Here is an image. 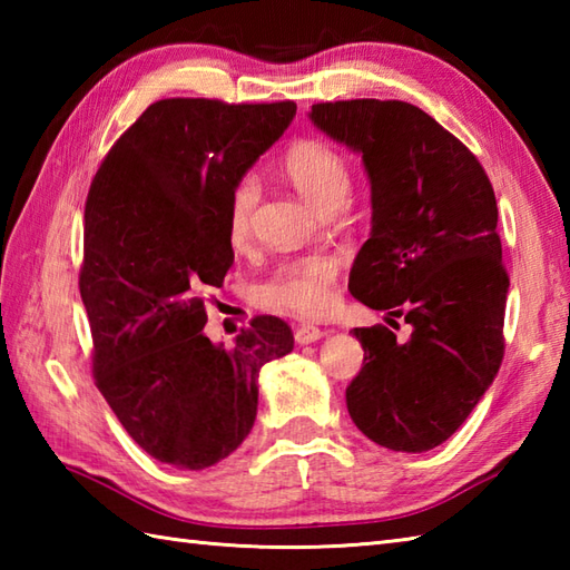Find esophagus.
<instances>
[{"label":"esophagus","mask_w":570,"mask_h":570,"mask_svg":"<svg viewBox=\"0 0 570 570\" xmlns=\"http://www.w3.org/2000/svg\"><path fill=\"white\" fill-rule=\"evenodd\" d=\"M323 335H325V333L318 328V325H313V323H304V325H298L296 333H294V337H296V343H298V345L316 343V341H321Z\"/></svg>","instance_id":"34e87169"}]
</instances>
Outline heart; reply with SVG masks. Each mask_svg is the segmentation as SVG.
<instances>
[{"label":"heart","mask_w":570,"mask_h":570,"mask_svg":"<svg viewBox=\"0 0 570 570\" xmlns=\"http://www.w3.org/2000/svg\"><path fill=\"white\" fill-rule=\"evenodd\" d=\"M284 174L323 213L343 205L353 188V171L341 149L325 139H301L284 156ZM262 198V184L254 174H242L227 193L225 225L233 247H242L252 233V217ZM337 262L331 254L311 252L288 257L259 286L262 306L311 318L335 304Z\"/></svg>","instance_id":"b5f03b06"}]
</instances>
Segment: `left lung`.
Segmentation results:
<instances>
[{
  "label": "left lung",
  "mask_w": 570,
  "mask_h": 570,
  "mask_svg": "<svg viewBox=\"0 0 570 570\" xmlns=\"http://www.w3.org/2000/svg\"><path fill=\"white\" fill-rule=\"evenodd\" d=\"M313 125L362 154L372 184V235L350 272V294L377 323L355 328L365 350L347 411L370 441L423 453L460 429L504 357L510 274L498 200L485 168L431 115L402 100L311 107Z\"/></svg>",
  "instance_id": "left-lung-1"
}]
</instances>
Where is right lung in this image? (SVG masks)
Returning a JSON list of instances; mask_svg holds the SVG:
<instances>
[{"instance_id":"right-lung-1","label":"right lung","mask_w":570,"mask_h":570,"mask_svg":"<svg viewBox=\"0 0 570 570\" xmlns=\"http://www.w3.org/2000/svg\"><path fill=\"white\" fill-rule=\"evenodd\" d=\"M296 102L166 98L107 151L85 200L80 296L95 384L125 431L161 463L203 470L257 419L262 365L294 350L276 316L213 345L205 292L235 252L225 208L235 180L284 135Z\"/></svg>"}]
</instances>
